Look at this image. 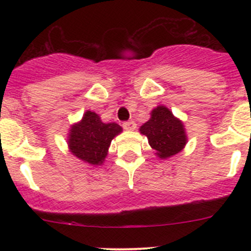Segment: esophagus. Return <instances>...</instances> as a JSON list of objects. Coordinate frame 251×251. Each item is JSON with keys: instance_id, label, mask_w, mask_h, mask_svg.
<instances>
[{"instance_id": "esophagus-1", "label": "esophagus", "mask_w": 251, "mask_h": 251, "mask_svg": "<svg viewBox=\"0 0 251 251\" xmlns=\"http://www.w3.org/2000/svg\"><path fill=\"white\" fill-rule=\"evenodd\" d=\"M123 127L127 131H133L136 128L135 121H125V123L123 124Z\"/></svg>"}]
</instances>
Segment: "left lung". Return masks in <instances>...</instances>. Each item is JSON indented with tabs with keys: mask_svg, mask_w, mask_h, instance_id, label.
Instances as JSON below:
<instances>
[{
	"mask_svg": "<svg viewBox=\"0 0 251 251\" xmlns=\"http://www.w3.org/2000/svg\"><path fill=\"white\" fill-rule=\"evenodd\" d=\"M141 135L148 138V143L160 159L176 155L187 144V133L183 123L165 105H158L151 113V118L140 127Z\"/></svg>",
	"mask_w": 251,
	"mask_h": 251,
	"instance_id": "left-lung-1",
	"label": "left lung"
}]
</instances>
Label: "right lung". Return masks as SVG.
<instances>
[{
  "label": "right lung",
  "instance_id": "add662e5",
  "mask_svg": "<svg viewBox=\"0 0 251 251\" xmlns=\"http://www.w3.org/2000/svg\"><path fill=\"white\" fill-rule=\"evenodd\" d=\"M123 132L116 123H103L100 115L87 110L82 119L73 124L68 133L69 151L83 163L102 165L114 137Z\"/></svg>",
  "mask_w": 251,
  "mask_h": 251
}]
</instances>
